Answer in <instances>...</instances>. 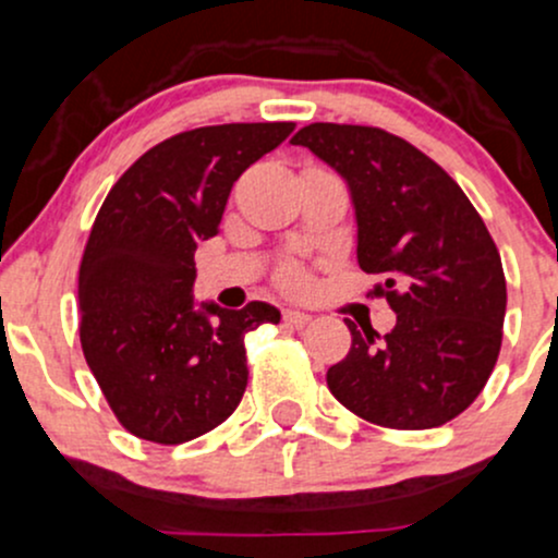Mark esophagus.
Returning <instances> with one entry per match:
<instances>
[{
  "mask_svg": "<svg viewBox=\"0 0 558 558\" xmlns=\"http://www.w3.org/2000/svg\"><path fill=\"white\" fill-rule=\"evenodd\" d=\"M310 315L307 313H299V310H286L283 313V324L289 326V328H304L310 324Z\"/></svg>",
  "mask_w": 558,
  "mask_h": 558,
  "instance_id": "esophagus-1",
  "label": "esophagus"
}]
</instances>
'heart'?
<instances>
[{
  "label": "heart",
  "mask_w": 558,
  "mask_h": 558,
  "mask_svg": "<svg viewBox=\"0 0 558 558\" xmlns=\"http://www.w3.org/2000/svg\"><path fill=\"white\" fill-rule=\"evenodd\" d=\"M280 283H283L286 289L299 291L304 286V272H302V269H296V267L283 269V275H280Z\"/></svg>",
  "instance_id": "heart-1"
}]
</instances>
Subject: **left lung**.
<instances>
[{
    "instance_id": "8db88e82",
    "label": "left lung",
    "mask_w": 558,
    "mask_h": 558,
    "mask_svg": "<svg viewBox=\"0 0 558 558\" xmlns=\"http://www.w3.org/2000/svg\"><path fill=\"white\" fill-rule=\"evenodd\" d=\"M291 144L348 184L357 264L385 275L374 294L396 313L385 337L348 320L353 348L328 368V390L374 425L425 430L454 420L495 368L508 302L478 210L441 166L379 128L315 122Z\"/></svg>"
}]
</instances>
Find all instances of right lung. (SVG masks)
Masks as SVG:
<instances>
[{"mask_svg": "<svg viewBox=\"0 0 558 558\" xmlns=\"http://www.w3.org/2000/svg\"><path fill=\"white\" fill-rule=\"evenodd\" d=\"M294 122L195 128L151 146L120 175L80 264V342L125 430L184 444L238 409L245 333L280 310L195 302L197 243L219 232L234 181L283 144Z\"/></svg>", "mask_w": 558, "mask_h": 558, "instance_id": "right-lung-1", "label": "right lung"}]
</instances>
